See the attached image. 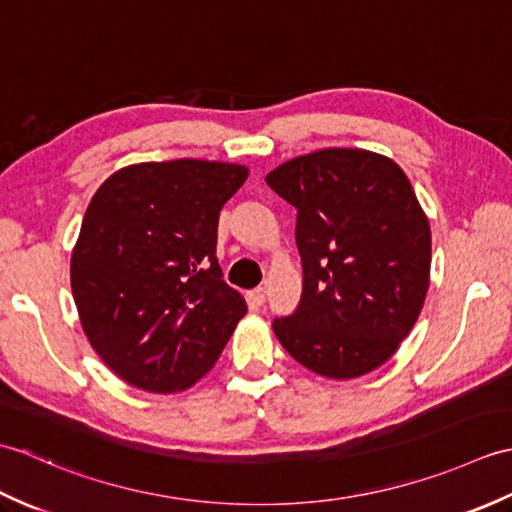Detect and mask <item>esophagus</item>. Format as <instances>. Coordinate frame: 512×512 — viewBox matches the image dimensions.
Here are the masks:
<instances>
[{
	"mask_svg": "<svg viewBox=\"0 0 512 512\" xmlns=\"http://www.w3.org/2000/svg\"><path fill=\"white\" fill-rule=\"evenodd\" d=\"M266 295H268V292H266L264 286H259V288L248 292V297H250V301L255 303V306H264V303H266Z\"/></svg>",
	"mask_w": 512,
	"mask_h": 512,
	"instance_id": "esophagus-1",
	"label": "esophagus"
}]
</instances>
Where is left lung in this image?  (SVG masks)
I'll use <instances>...</instances> for the list:
<instances>
[{
  "instance_id": "1",
  "label": "left lung",
  "mask_w": 512,
  "mask_h": 512,
  "mask_svg": "<svg viewBox=\"0 0 512 512\" xmlns=\"http://www.w3.org/2000/svg\"><path fill=\"white\" fill-rule=\"evenodd\" d=\"M297 209L303 292L273 330L314 374L356 378L389 361L429 290L431 228L394 160L321 149L266 176Z\"/></svg>"
}]
</instances>
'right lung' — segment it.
Instances as JSON below:
<instances>
[{
	"label": "right lung",
	"instance_id": "1",
	"mask_svg": "<svg viewBox=\"0 0 512 512\" xmlns=\"http://www.w3.org/2000/svg\"><path fill=\"white\" fill-rule=\"evenodd\" d=\"M246 178L231 162H140L94 193L72 250V295L94 352L125 383L191 387L246 314L215 257L220 211Z\"/></svg>",
	"mask_w": 512,
	"mask_h": 512
}]
</instances>
